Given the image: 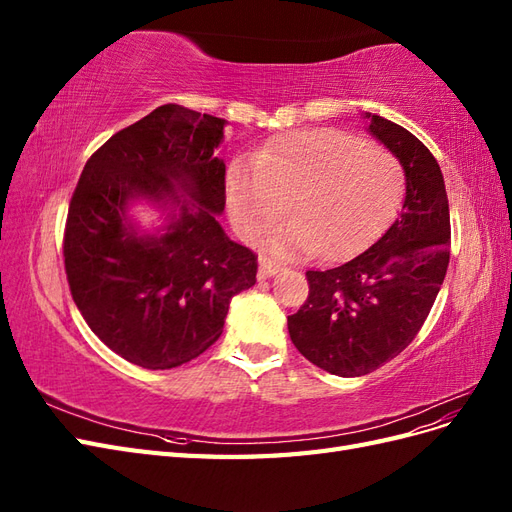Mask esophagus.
Instances as JSON below:
<instances>
[{
  "mask_svg": "<svg viewBox=\"0 0 512 512\" xmlns=\"http://www.w3.org/2000/svg\"><path fill=\"white\" fill-rule=\"evenodd\" d=\"M277 271H282V267L277 265V262H273L269 258H260V262H258V277H262V280H265V277H271Z\"/></svg>",
  "mask_w": 512,
  "mask_h": 512,
  "instance_id": "34e87169",
  "label": "esophagus"
}]
</instances>
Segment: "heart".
I'll list each match as a JSON object with an SVG mask.
<instances>
[{
  "label": "heart",
  "instance_id": "obj_1",
  "mask_svg": "<svg viewBox=\"0 0 512 512\" xmlns=\"http://www.w3.org/2000/svg\"><path fill=\"white\" fill-rule=\"evenodd\" d=\"M401 194L404 170L393 153L331 128L273 138L226 173L228 215L245 241L280 220L286 200L290 222L269 239L280 256L359 252L393 218Z\"/></svg>",
  "mask_w": 512,
  "mask_h": 512
}]
</instances>
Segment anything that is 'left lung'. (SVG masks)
Masks as SVG:
<instances>
[{
  "instance_id": "1",
  "label": "left lung",
  "mask_w": 512,
  "mask_h": 512,
  "mask_svg": "<svg viewBox=\"0 0 512 512\" xmlns=\"http://www.w3.org/2000/svg\"><path fill=\"white\" fill-rule=\"evenodd\" d=\"M367 132L399 160L406 198L395 224L356 258L307 271L309 297L288 316L292 344L333 376H365L421 331L451 258V213L440 164L414 134L374 113Z\"/></svg>"
}]
</instances>
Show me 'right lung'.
I'll return each mask as SVG.
<instances>
[{"instance_id": "1", "label": "right lung", "mask_w": 512, "mask_h": 512, "mask_svg": "<svg viewBox=\"0 0 512 512\" xmlns=\"http://www.w3.org/2000/svg\"><path fill=\"white\" fill-rule=\"evenodd\" d=\"M226 119L164 104L113 134L72 194L64 258L89 329L123 359L173 369L224 331L235 294L256 284V254L222 224ZM163 213L145 231L133 207Z\"/></svg>"}]
</instances>
